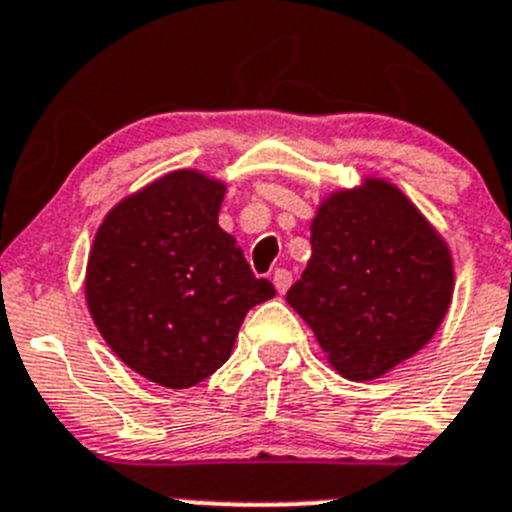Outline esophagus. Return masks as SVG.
Instances as JSON below:
<instances>
[{"label":"esophagus","mask_w":512,"mask_h":512,"mask_svg":"<svg viewBox=\"0 0 512 512\" xmlns=\"http://www.w3.org/2000/svg\"><path fill=\"white\" fill-rule=\"evenodd\" d=\"M272 285H275V290L280 292V295H285L287 287L292 285V275L287 270H275V275H272Z\"/></svg>","instance_id":"obj_1"}]
</instances>
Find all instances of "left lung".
I'll return each instance as SVG.
<instances>
[{
	"mask_svg": "<svg viewBox=\"0 0 512 512\" xmlns=\"http://www.w3.org/2000/svg\"><path fill=\"white\" fill-rule=\"evenodd\" d=\"M310 232L312 255L287 302L337 375L377 380L433 340L453 302V255L398 185L362 177L330 192Z\"/></svg>",
	"mask_w": 512,
	"mask_h": 512,
	"instance_id": "8db88e82",
	"label": "left lung"
}]
</instances>
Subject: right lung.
I'll list each match as a JSON object with an SVG mask.
<instances>
[{
	"label": "right lung",
	"mask_w": 512,
	"mask_h": 512,
	"mask_svg": "<svg viewBox=\"0 0 512 512\" xmlns=\"http://www.w3.org/2000/svg\"><path fill=\"white\" fill-rule=\"evenodd\" d=\"M225 190L202 170L167 172L122 197L89 250L84 297L99 335L162 388L225 365L247 312L275 297L217 225Z\"/></svg>",
	"instance_id": "right-lung-1"
}]
</instances>
